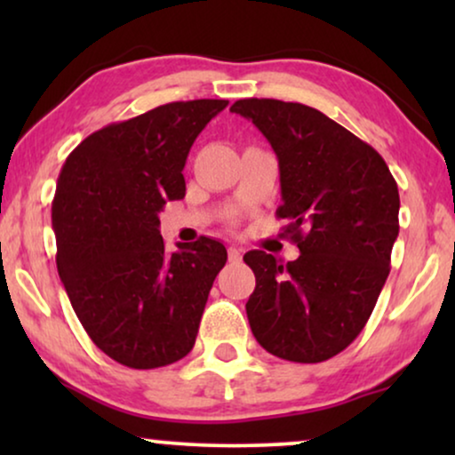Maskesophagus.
I'll use <instances>...</instances> for the list:
<instances>
[{
	"instance_id": "obj_1",
	"label": "esophagus",
	"mask_w": 455,
	"mask_h": 455,
	"mask_svg": "<svg viewBox=\"0 0 455 455\" xmlns=\"http://www.w3.org/2000/svg\"><path fill=\"white\" fill-rule=\"evenodd\" d=\"M228 257H229V260H232V263H240L242 260V251L238 246H229L228 248Z\"/></svg>"
}]
</instances>
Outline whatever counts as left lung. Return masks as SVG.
Segmentation results:
<instances>
[{"mask_svg": "<svg viewBox=\"0 0 455 455\" xmlns=\"http://www.w3.org/2000/svg\"><path fill=\"white\" fill-rule=\"evenodd\" d=\"M229 111L257 126L279 161V220L300 248L282 265L251 251L257 288L246 302L252 335L273 356L323 363L346 350L375 308L400 232V192L371 145L319 109L240 99Z\"/></svg>", "mask_w": 455, "mask_h": 455, "instance_id": "1", "label": "left lung"}]
</instances>
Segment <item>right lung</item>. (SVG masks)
<instances>
[{
	"label": "right lung",
	"mask_w": 455,
	"mask_h": 455,
	"mask_svg": "<svg viewBox=\"0 0 455 455\" xmlns=\"http://www.w3.org/2000/svg\"><path fill=\"white\" fill-rule=\"evenodd\" d=\"M226 99L159 105L109 124L68 155L52 223L58 273L84 331L116 363L157 369L192 350L217 273L221 242L167 252L159 213L186 195L192 142Z\"/></svg>",
	"instance_id": "1"
}]
</instances>
